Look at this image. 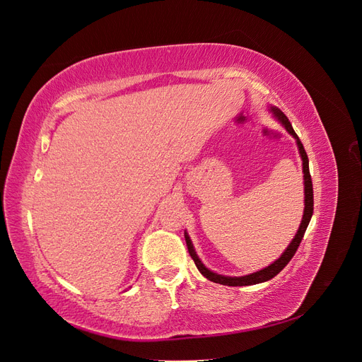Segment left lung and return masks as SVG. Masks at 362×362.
<instances>
[{"label":"left lung","instance_id":"1","mask_svg":"<svg viewBox=\"0 0 362 362\" xmlns=\"http://www.w3.org/2000/svg\"><path fill=\"white\" fill-rule=\"evenodd\" d=\"M272 113L278 117L279 122L284 125V128H286L288 133L296 139V144H298V148H299V154H300V158H302V168H303V187H305V208H303V217H302V222H300V226L298 229V234L294 235V238L291 240V243L288 245V247L286 249V252L275 261L272 262L270 266H267L266 269H262L259 272H255V273H250V275H246V276H223V275H217V273L208 270L201 259L198 258V255H196V252L193 249V245H192V240L189 237L187 233H184V237H185V243H187V249H189V254L190 257L193 258L196 267H198V270L202 273V275L210 279L216 284H222V286H229V287H243V286H254V284H259V282H264V281H269L272 278H275L278 273L286 267L290 259L293 258V255L296 254V250H298L302 238H303V234L306 231V228H308L310 225V221H311V216H313V210H314V196H313V181H311V175H310V166H308V156H306L305 152V148L302 145V141L299 140L298 134L294 133V129L290 124V120L287 119V116L284 115L279 108L276 107H270Z\"/></svg>","mask_w":362,"mask_h":362}]
</instances>
